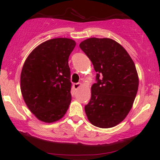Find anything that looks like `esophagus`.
<instances>
[{"label":"esophagus","instance_id":"obj_1","mask_svg":"<svg viewBox=\"0 0 160 160\" xmlns=\"http://www.w3.org/2000/svg\"><path fill=\"white\" fill-rule=\"evenodd\" d=\"M81 85H82V84H81V83H75V84H73L74 89H78L81 87Z\"/></svg>","mask_w":160,"mask_h":160}]
</instances>
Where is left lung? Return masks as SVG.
Listing matches in <instances>:
<instances>
[{
	"label": "left lung",
	"instance_id": "8db88e82",
	"mask_svg": "<svg viewBox=\"0 0 160 160\" xmlns=\"http://www.w3.org/2000/svg\"><path fill=\"white\" fill-rule=\"evenodd\" d=\"M97 72L91 99L84 107L89 121L100 128L123 121L132 108L138 76L132 58L111 38H91L79 44Z\"/></svg>",
	"mask_w": 160,
	"mask_h": 160
}]
</instances>
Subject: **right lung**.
I'll list each match as a JSON object with an SVG mask.
<instances>
[{
  "instance_id": "1",
  "label": "right lung",
  "mask_w": 160,
  "mask_h": 160,
  "mask_svg": "<svg viewBox=\"0 0 160 160\" xmlns=\"http://www.w3.org/2000/svg\"><path fill=\"white\" fill-rule=\"evenodd\" d=\"M76 46L70 38L48 40L38 46L24 63L21 92L30 111L41 121L61 119L71 100L68 58Z\"/></svg>"
}]
</instances>
